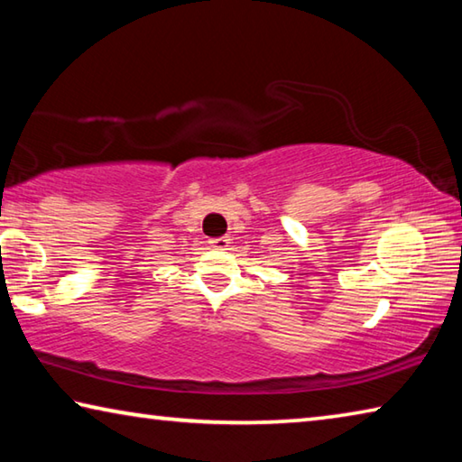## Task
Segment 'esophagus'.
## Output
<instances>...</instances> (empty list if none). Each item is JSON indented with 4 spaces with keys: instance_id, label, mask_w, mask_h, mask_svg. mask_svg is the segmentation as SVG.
<instances>
[{
    "instance_id": "esophagus-1",
    "label": "esophagus",
    "mask_w": 462,
    "mask_h": 462,
    "mask_svg": "<svg viewBox=\"0 0 462 462\" xmlns=\"http://www.w3.org/2000/svg\"><path fill=\"white\" fill-rule=\"evenodd\" d=\"M228 240H230L228 236H217V238H212V240H209V245H212L214 248H220V250H224L226 246L230 245Z\"/></svg>"
}]
</instances>
